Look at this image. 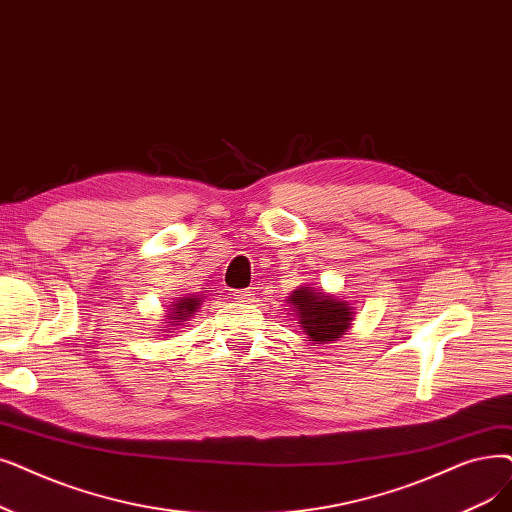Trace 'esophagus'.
<instances>
[{
    "instance_id": "34e87169",
    "label": "esophagus",
    "mask_w": 512,
    "mask_h": 512,
    "mask_svg": "<svg viewBox=\"0 0 512 512\" xmlns=\"http://www.w3.org/2000/svg\"><path fill=\"white\" fill-rule=\"evenodd\" d=\"M255 288H242V291H238L236 293V299L240 301V303H251V301H255Z\"/></svg>"
}]
</instances>
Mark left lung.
I'll return each mask as SVG.
<instances>
[{
	"mask_svg": "<svg viewBox=\"0 0 512 512\" xmlns=\"http://www.w3.org/2000/svg\"><path fill=\"white\" fill-rule=\"evenodd\" d=\"M295 316L299 318V326L309 337V341L328 343L341 339L351 326L353 311L351 303L341 301L332 295H326L322 288L299 286L293 295L288 297Z\"/></svg>",
	"mask_w": 512,
	"mask_h": 512,
	"instance_id": "obj_1",
	"label": "left lung"
}]
</instances>
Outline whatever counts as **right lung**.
<instances>
[{"instance_id":"obj_1","label":"right lung","mask_w":512,"mask_h":512,"mask_svg":"<svg viewBox=\"0 0 512 512\" xmlns=\"http://www.w3.org/2000/svg\"><path fill=\"white\" fill-rule=\"evenodd\" d=\"M198 305H201V297L198 295H192V297H180L177 301H173L171 305V311L167 314V322H165V330H175L180 328L194 311L198 309Z\"/></svg>"}]
</instances>
